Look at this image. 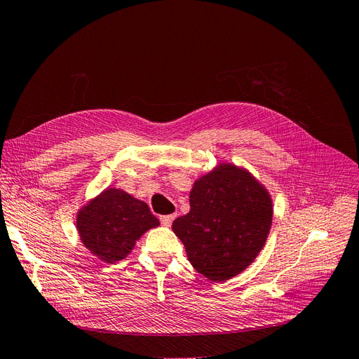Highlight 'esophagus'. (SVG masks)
<instances>
[{"label": "esophagus", "instance_id": "esophagus-1", "mask_svg": "<svg viewBox=\"0 0 359 359\" xmlns=\"http://www.w3.org/2000/svg\"><path fill=\"white\" fill-rule=\"evenodd\" d=\"M175 217H176V215H167V216H161L159 217V221H161V224H163L164 226H171V224H172V221H175Z\"/></svg>", "mask_w": 359, "mask_h": 359}]
</instances>
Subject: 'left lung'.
I'll use <instances>...</instances> for the list:
<instances>
[{"instance_id": "1", "label": "left lung", "mask_w": 359, "mask_h": 359, "mask_svg": "<svg viewBox=\"0 0 359 359\" xmlns=\"http://www.w3.org/2000/svg\"><path fill=\"white\" fill-rule=\"evenodd\" d=\"M189 205L171 228L205 279L229 280L257 259L270 234L273 200L249 170L219 163L194 182Z\"/></svg>"}]
</instances>
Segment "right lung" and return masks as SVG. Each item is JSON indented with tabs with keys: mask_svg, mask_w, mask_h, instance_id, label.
<instances>
[{
	"mask_svg": "<svg viewBox=\"0 0 359 359\" xmlns=\"http://www.w3.org/2000/svg\"><path fill=\"white\" fill-rule=\"evenodd\" d=\"M159 226L149 205L122 189L107 188L76 215L83 246L106 264L125 259L146 231Z\"/></svg>",
	"mask_w": 359,
	"mask_h": 359,
	"instance_id": "1",
	"label": "right lung"
}]
</instances>
